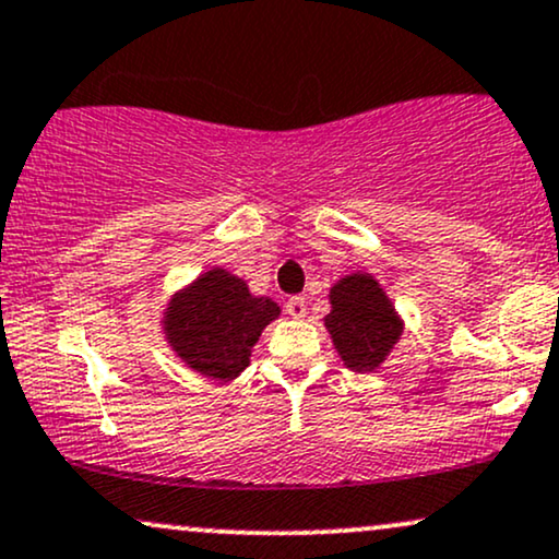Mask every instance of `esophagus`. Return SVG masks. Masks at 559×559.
Wrapping results in <instances>:
<instances>
[{"label": "esophagus", "instance_id": "34e87169", "mask_svg": "<svg viewBox=\"0 0 559 559\" xmlns=\"http://www.w3.org/2000/svg\"><path fill=\"white\" fill-rule=\"evenodd\" d=\"M286 312L292 318H297V320L305 318L307 316V301L301 299V297H292V299L286 301Z\"/></svg>", "mask_w": 559, "mask_h": 559}]
</instances>
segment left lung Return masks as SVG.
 <instances>
[{
    "mask_svg": "<svg viewBox=\"0 0 559 559\" xmlns=\"http://www.w3.org/2000/svg\"><path fill=\"white\" fill-rule=\"evenodd\" d=\"M325 329L346 368L373 373L402 336V320L373 275L352 273L331 288Z\"/></svg>",
    "mask_w": 559,
    "mask_h": 559,
    "instance_id": "obj_1",
    "label": "left lung"
}]
</instances>
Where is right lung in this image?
<instances>
[{
    "label": "right lung",
    "instance_id": "obj_1",
    "mask_svg": "<svg viewBox=\"0 0 559 559\" xmlns=\"http://www.w3.org/2000/svg\"><path fill=\"white\" fill-rule=\"evenodd\" d=\"M281 316L267 297H252L241 278L223 267L199 275L165 310V336L197 373L230 381L249 365L262 329Z\"/></svg>",
    "mask_w": 559,
    "mask_h": 559
}]
</instances>
